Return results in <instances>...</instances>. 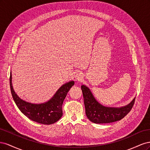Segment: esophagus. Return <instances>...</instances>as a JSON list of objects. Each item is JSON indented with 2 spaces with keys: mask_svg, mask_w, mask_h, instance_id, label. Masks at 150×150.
Wrapping results in <instances>:
<instances>
[{
  "mask_svg": "<svg viewBox=\"0 0 150 150\" xmlns=\"http://www.w3.org/2000/svg\"><path fill=\"white\" fill-rule=\"evenodd\" d=\"M81 77H80L79 76H76V79L77 80H78V81H79V80H81Z\"/></svg>",
  "mask_w": 150,
  "mask_h": 150,
  "instance_id": "34e87169",
  "label": "esophagus"
}]
</instances>
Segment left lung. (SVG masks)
Returning a JSON list of instances; mask_svg holds the SVG:
<instances>
[{"mask_svg":"<svg viewBox=\"0 0 150 150\" xmlns=\"http://www.w3.org/2000/svg\"><path fill=\"white\" fill-rule=\"evenodd\" d=\"M81 89L86 115L91 121L96 124L110 123L122 119L131 110L135 101L134 99L128 105L119 108L105 107L96 101L88 88L83 85Z\"/></svg>","mask_w":150,"mask_h":150,"instance_id":"8db88e82","label":"left lung"}]
</instances>
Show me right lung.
<instances>
[{
	"mask_svg": "<svg viewBox=\"0 0 150 150\" xmlns=\"http://www.w3.org/2000/svg\"><path fill=\"white\" fill-rule=\"evenodd\" d=\"M74 81L67 83L59 89L54 97L43 104H31L22 100L14 92L12 86V74H10V87L12 96L17 106L29 119L43 125H51L57 122L62 115V105Z\"/></svg>",
	"mask_w": 150,
	"mask_h": 150,
	"instance_id": "1",
	"label": "right lung"
}]
</instances>
